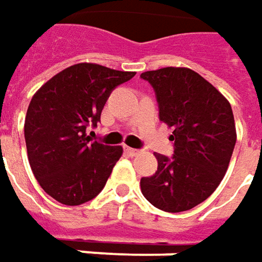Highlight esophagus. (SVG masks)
<instances>
[{
	"label": "esophagus",
	"mask_w": 262,
	"mask_h": 262,
	"mask_svg": "<svg viewBox=\"0 0 262 262\" xmlns=\"http://www.w3.org/2000/svg\"><path fill=\"white\" fill-rule=\"evenodd\" d=\"M126 151H127V154H129V155H132V157H135V155H138V154L141 152L139 149H135V148H129V146H126Z\"/></svg>",
	"instance_id": "34e87169"
}]
</instances>
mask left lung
<instances>
[{"label": "left lung", "instance_id": "obj_1", "mask_svg": "<svg viewBox=\"0 0 262 262\" xmlns=\"http://www.w3.org/2000/svg\"><path fill=\"white\" fill-rule=\"evenodd\" d=\"M154 88L160 120L173 127V155L155 154L158 168L141 179L145 198L167 212L188 211L220 185L236 143L232 107L196 72L164 67L141 74Z\"/></svg>", "mask_w": 262, "mask_h": 262}]
</instances>
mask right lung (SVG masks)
I'll use <instances>...</instances> for the list:
<instances>
[{
  "instance_id": "obj_1",
  "label": "right lung",
  "mask_w": 262,
  "mask_h": 262,
  "mask_svg": "<svg viewBox=\"0 0 262 262\" xmlns=\"http://www.w3.org/2000/svg\"><path fill=\"white\" fill-rule=\"evenodd\" d=\"M135 72L80 63L55 74L33 95L25 120L29 164L40 188L64 205H80L104 189L121 146L91 141L111 92Z\"/></svg>"
}]
</instances>
